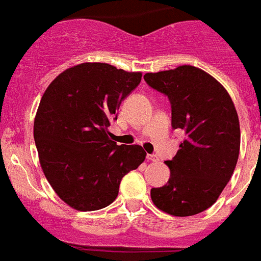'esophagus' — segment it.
Instances as JSON below:
<instances>
[{"mask_svg":"<svg viewBox=\"0 0 261 261\" xmlns=\"http://www.w3.org/2000/svg\"><path fill=\"white\" fill-rule=\"evenodd\" d=\"M147 161H150V162H158V161H159V158H158L156 155H150V154H148V155H147Z\"/></svg>","mask_w":261,"mask_h":261,"instance_id":"esophagus-1","label":"esophagus"}]
</instances>
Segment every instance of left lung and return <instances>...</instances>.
I'll return each instance as SVG.
<instances>
[{
    "label": "left lung",
    "instance_id": "obj_1",
    "mask_svg": "<svg viewBox=\"0 0 261 261\" xmlns=\"http://www.w3.org/2000/svg\"><path fill=\"white\" fill-rule=\"evenodd\" d=\"M152 89L171 102L172 127L185 141L172 161L167 185L151 188L158 208L174 216H192L210 208L236 167L240 124L235 105L222 83L190 65L144 74Z\"/></svg>",
    "mask_w": 261,
    "mask_h": 261
}]
</instances>
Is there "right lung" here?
I'll return each instance as SVG.
<instances>
[{"label":"right lung","instance_id":"add662e5","mask_svg":"<svg viewBox=\"0 0 261 261\" xmlns=\"http://www.w3.org/2000/svg\"><path fill=\"white\" fill-rule=\"evenodd\" d=\"M141 80L139 71L85 62L62 71L45 90L34 141L46 179L71 208L97 211L111 204L122 178L146 159L141 146H118L109 131Z\"/></svg>","mask_w":261,"mask_h":261}]
</instances>
